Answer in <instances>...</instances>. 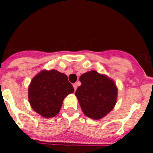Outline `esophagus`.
<instances>
[{
  "instance_id": "esophagus-1",
  "label": "esophagus",
  "mask_w": 153,
  "mask_h": 153,
  "mask_svg": "<svg viewBox=\"0 0 153 153\" xmlns=\"http://www.w3.org/2000/svg\"><path fill=\"white\" fill-rule=\"evenodd\" d=\"M73 86H74V90H76V89H77V84H76V83H74V85H73Z\"/></svg>"
}]
</instances>
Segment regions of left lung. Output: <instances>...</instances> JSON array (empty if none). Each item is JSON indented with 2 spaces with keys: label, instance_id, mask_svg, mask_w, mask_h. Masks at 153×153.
I'll list each match as a JSON object with an SVG mask.
<instances>
[{
  "label": "left lung",
  "instance_id": "8db88e82",
  "mask_svg": "<svg viewBox=\"0 0 153 153\" xmlns=\"http://www.w3.org/2000/svg\"><path fill=\"white\" fill-rule=\"evenodd\" d=\"M79 81L75 95L83 113L96 120L106 117L117 103L118 89L114 81L96 70L82 74Z\"/></svg>",
  "mask_w": 153,
  "mask_h": 153
}]
</instances>
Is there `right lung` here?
<instances>
[{"instance_id": "obj_1", "label": "right lung", "mask_w": 153, "mask_h": 153, "mask_svg": "<svg viewBox=\"0 0 153 153\" xmlns=\"http://www.w3.org/2000/svg\"><path fill=\"white\" fill-rule=\"evenodd\" d=\"M74 92L66 74L56 70H43L30 83L28 100L36 113L44 118H52L59 113L65 97Z\"/></svg>"}]
</instances>
